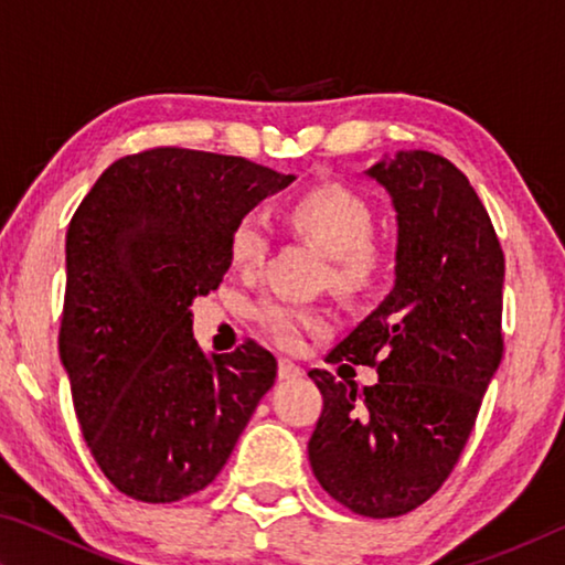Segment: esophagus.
I'll return each instance as SVG.
<instances>
[{
	"label": "esophagus",
	"instance_id": "esophagus-1",
	"mask_svg": "<svg viewBox=\"0 0 565 565\" xmlns=\"http://www.w3.org/2000/svg\"><path fill=\"white\" fill-rule=\"evenodd\" d=\"M303 374L299 363H294L291 359H279V379L281 381H294Z\"/></svg>",
	"mask_w": 565,
	"mask_h": 565
}]
</instances>
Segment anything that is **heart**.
<instances>
[{
    "label": "heart",
    "instance_id": "b5f03b06",
    "mask_svg": "<svg viewBox=\"0 0 565 565\" xmlns=\"http://www.w3.org/2000/svg\"><path fill=\"white\" fill-rule=\"evenodd\" d=\"M291 226L331 254V281L341 291H359L369 286L379 269V252L371 244L374 212L347 186H317L306 191L289 206ZM269 226L259 212H246L228 232V259L238 271H254L269 254ZM254 319L266 337L279 347H296L306 331L321 329L317 311L284 299L256 303Z\"/></svg>",
    "mask_w": 565,
    "mask_h": 565
}]
</instances>
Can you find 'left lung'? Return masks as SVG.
<instances>
[{"label":"left lung","instance_id":"1","mask_svg":"<svg viewBox=\"0 0 565 565\" xmlns=\"http://www.w3.org/2000/svg\"><path fill=\"white\" fill-rule=\"evenodd\" d=\"M398 222L396 286L327 356L376 369L356 386L311 369L323 396L309 438L313 476L366 519H396L441 489L503 356L505 259L461 169L398 151L369 169Z\"/></svg>","mask_w":565,"mask_h":565}]
</instances>
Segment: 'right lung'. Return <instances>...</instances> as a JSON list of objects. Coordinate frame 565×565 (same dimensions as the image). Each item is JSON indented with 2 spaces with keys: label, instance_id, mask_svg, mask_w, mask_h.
<instances>
[{
  "label": "right lung",
  "instance_id": "add662e5",
  "mask_svg": "<svg viewBox=\"0 0 565 565\" xmlns=\"http://www.w3.org/2000/svg\"><path fill=\"white\" fill-rule=\"evenodd\" d=\"M294 181L244 157L154 147L114 161L66 232L60 359L84 441L134 501L206 489L232 456L276 359L256 341L206 359L191 301L228 269V232Z\"/></svg>",
  "mask_w": 565,
  "mask_h": 565
}]
</instances>
